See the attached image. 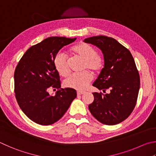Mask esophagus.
Here are the masks:
<instances>
[{
	"label": "esophagus",
	"instance_id": "1",
	"mask_svg": "<svg viewBox=\"0 0 156 156\" xmlns=\"http://www.w3.org/2000/svg\"><path fill=\"white\" fill-rule=\"evenodd\" d=\"M84 91H80V90H78V91H77V95H83V94H84Z\"/></svg>",
	"mask_w": 156,
	"mask_h": 156
}]
</instances>
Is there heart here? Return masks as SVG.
<instances>
[{"instance_id": "obj_1", "label": "heart", "mask_w": 156, "mask_h": 156, "mask_svg": "<svg viewBox=\"0 0 156 156\" xmlns=\"http://www.w3.org/2000/svg\"><path fill=\"white\" fill-rule=\"evenodd\" d=\"M72 52L78 57L83 59L84 70L90 69L93 73H97L101 72L104 67V61L103 58L97 54V50L94 47L87 43L80 42L72 48ZM56 69L63 77H66L70 72L69 60L67 55L63 52H59L54 61ZM93 76L88 71L81 73H73L64 81V86L70 89L82 90L85 89L91 83Z\"/></svg>"}]
</instances>
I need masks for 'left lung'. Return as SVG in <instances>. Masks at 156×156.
I'll return each mask as SVG.
<instances>
[{
	"label": "left lung",
	"instance_id": "obj_1",
	"mask_svg": "<svg viewBox=\"0 0 156 156\" xmlns=\"http://www.w3.org/2000/svg\"><path fill=\"white\" fill-rule=\"evenodd\" d=\"M84 41L100 48L104 58V68L93 84L104 93H93L94 101L89 109L101 123L116 125L129 117L137 101L140 76L134 58L129 50L114 38L100 35ZM106 90H110L109 94L105 93Z\"/></svg>",
	"mask_w": 156,
	"mask_h": 156
}]
</instances>
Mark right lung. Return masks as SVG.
Segmentation results:
<instances>
[{
    "mask_svg": "<svg viewBox=\"0 0 156 156\" xmlns=\"http://www.w3.org/2000/svg\"><path fill=\"white\" fill-rule=\"evenodd\" d=\"M76 38L50 37L31 46L18 62L14 72V91L19 106L30 120L42 126L56 122L63 117L76 90L61 88L60 76L54 61L63 46ZM58 89L50 96V89Z\"/></svg>",
    "mask_w": 156,
    "mask_h": 156,
    "instance_id": "1",
    "label": "right lung"
}]
</instances>
